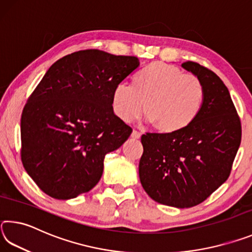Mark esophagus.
I'll return each mask as SVG.
<instances>
[{
	"label": "esophagus",
	"instance_id": "obj_1",
	"mask_svg": "<svg viewBox=\"0 0 252 252\" xmlns=\"http://www.w3.org/2000/svg\"><path fill=\"white\" fill-rule=\"evenodd\" d=\"M131 136L133 139H140V138H141V133H140L139 131L133 130V131H132V133H131Z\"/></svg>",
	"mask_w": 252,
	"mask_h": 252
}]
</instances>
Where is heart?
I'll return each instance as SVG.
<instances>
[{
  "label": "heart",
  "mask_w": 252,
  "mask_h": 252,
  "mask_svg": "<svg viewBox=\"0 0 252 252\" xmlns=\"http://www.w3.org/2000/svg\"><path fill=\"white\" fill-rule=\"evenodd\" d=\"M206 89L193 74L177 66L152 62L131 79V88L119 84L112 93L114 113L125 122L144 113L157 131L173 134L197 120L203 108Z\"/></svg>",
  "instance_id": "1"
}]
</instances>
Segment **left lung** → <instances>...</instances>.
<instances>
[{
	"instance_id": "8db88e82",
	"label": "left lung",
	"mask_w": 252,
	"mask_h": 252,
	"mask_svg": "<svg viewBox=\"0 0 252 252\" xmlns=\"http://www.w3.org/2000/svg\"><path fill=\"white\" fill-rule=\"evenodd\" d=\"M181 65L202 81L203 108L186 130L141 136L139 177L155 201L190 208L203 202L229 178L241 142V122L227 87L215 72L192 61Z\"/></svg>"
}]
</instances>
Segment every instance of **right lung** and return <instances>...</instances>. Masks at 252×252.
<instances>
[{
    "label": "right lung",
    "instance_id": "right-lung-1",
    "mask_svg": "<svg viewBox=\"0 0 252 252\" xmlns=\"http://www.w3.org/2000/svg\"><path fill=\"white\" fill-rule=\"evenodd\" d=\"M139 64L135 57L91 49L46 71L21 117V160L44 193L67 200L99 182L106 153L132 133L113 112V90Z\"/></svg>",
    "mask_w": 252,
    "mask_h": 252
}]
</instances>
